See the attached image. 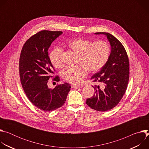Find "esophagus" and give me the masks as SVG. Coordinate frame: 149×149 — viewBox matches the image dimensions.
<instances>
[{
    "mask_svg": "<svg viewBox=\"0 0 149 149\" xmlns=\"http://www.w3.org/2000/svg\"><path fill=\"white\" fill-rule=\"evenodd\" d=\"M82 87L81 86H72V88H75V89H78V88H81Z\"/></svg>",
    "mask_w": 149,
    "mask_h": 149,
    "instance_id": "34e87169",
    "label": "esophagus"
}]
</instances>
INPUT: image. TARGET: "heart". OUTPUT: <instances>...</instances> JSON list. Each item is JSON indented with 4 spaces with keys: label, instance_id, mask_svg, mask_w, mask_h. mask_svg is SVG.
<instances>
[{
    "label": "heart",
    "instance_id": "1",
    "mask_svg": "<svg viewBox=\"0 0 149 149\" xmlns=\"http://www.w3.org/2000/svg\"><path fill=\"white\" fill-rule=\"evenodd\" d=\"M67 47L78 54L77 62L79 63L66 67L61 75L65 81L72 84H80L88 70L93 73L102 68L108 62L111 53L109 44L104 40L94 42L87 39L75 38L68 42ZM49 59L55 68H61L63 66L60 48L53 49L49 54Z\"/></svg>",
    "mask_w": 149,
    "mask_h": 149
}]
</instances>
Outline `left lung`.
<instances>
[{
	"label": "left lung",
	"instance_id": "8db88e82",
	"mask_svg": "<svg viewBox=\"0 0 149 149\" xmlns=\"http://www.w3.org/2000/svg\"><path fill=\"white\" fill-rule=\"evenodd\" d=\"M95 34L106 35L111 51L105 65L91 78L93 82L101 84L104 90L97 85L93 86L94 95L87 99L86 103L95 110L107 111L116 107L125 93L129 79V61L124 47L116 37L107 32Z\"/></svg>",
	"mask_w": 149,
	"mask_h": 149
}]
</instances>
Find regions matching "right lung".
Listing matches in <instances>:
<instances>
[{
    "label": "right lung",
    "instance_id": "1",
    "mask_svg": "<svg viewBox=\"0 0 149 149\" xmlns=\"http://www.w3.org/2000/svg\"><path fill=\"white\" fill-rule=\"evenodd\" d=\"M61 31L44 30L29 38L23 46L19 58V75L22 88L29 101L42 111L50 112L65 103L71 86L68 83L49 88L47 83L55 71L48 56L52 42ZM59 81L58 75L53 79Z\"/></svg>",
    "mask_w": 149,
    "mask_h": 149
}]
</instances>
